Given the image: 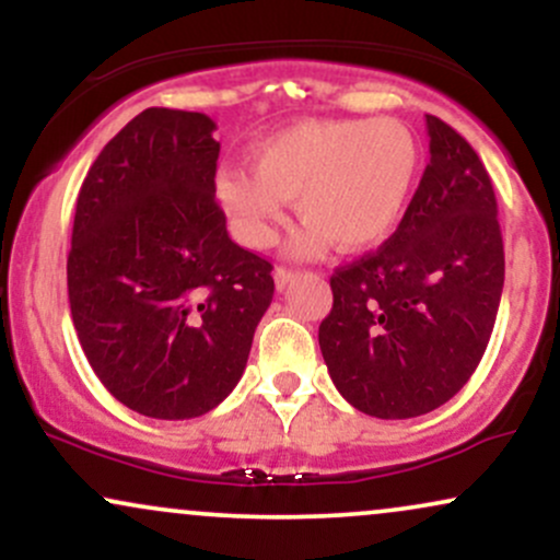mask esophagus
Here are the masks:
<instances>
[{"mask_svg": "<svg viewBox=\"0 0 560 560\" xmlns=\"http://www.w3.org/2000/svg\"><path fill=\"white\" fill-rule=\"evenodd\" d=\"M298 279V271H292V268H284V266H279L273 271V281H276V289H287L289 284H292V281Z\"/></svg>", "mask_w": 560, "mask_h": 560, "instance_id": "1", "label": "esophagus"}]
</instances>
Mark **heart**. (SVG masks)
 <instances>
[{
	"label": "heart",
	"mask_w": 560,
	"mask_h": 560,
	"mask_svg": "<svg viewBox=\"0 0 560 560\" xmlns=\"http://www.w3.org/2000/svg\"><path fill=\"white\" fill-rule=\"evenodd\" d=\"M247 168H223L215 197L236 236L271 247L294 199L305 221L294 255H318L326 244L365 249L397 229L421 171V141L395 118L300 120L249 150Z\"/></svg>",
	"instance_id": "1"
}]
</instances>
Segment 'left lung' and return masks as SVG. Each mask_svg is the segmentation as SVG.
<instances>
[{"mask_svg": "<svg viewBox=\"0 0 560 560\" xmlns=\"http://www.w3.org/2000/svg\"><path fill=\"white\" fill-rule=\"evenodd\" d=\"M429 165L400 226L331 276L318 345L334 387L376 419L445 405L485 355L505 279L490 173L445 120L427 115Z\"/></svg>", "mask_w": 560, "mask_h": 560, "instance_id": "left-lung-1", "label": "left lung"}]
</instances>
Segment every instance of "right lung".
<instances>
[{
    "label": "right lung",
    "mask_w": 560,
    "mask_h": 560,
    "mask_svg": "<svg viewBox=\"0 0 560 560\" xmlns=\"http://www.w3.org/2000/svg\"><path fill=\"white\" fill-rule=\"evenodd\" d=\"M213 131L205 113H139L75 202V334L107 392L150 419H195L226 400L273 300V266L231 242L215 202Z\"/></svg>",
    "instance_id": "obj_1"
}]
</instances>
